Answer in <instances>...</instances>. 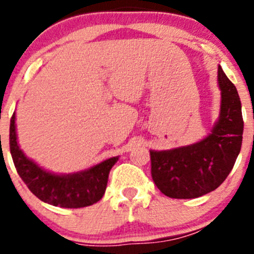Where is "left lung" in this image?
I'll list each match as a JSON object with an SVG mask.
<instances>
[{
    "label": "left lung",
    "mask_w": 254,
    "mask_h": 254,
    "mask_svg": "<svg viewBox=\"0 0 254 254\" xmlns=\"http://www.w3.org/2000/svg\"><path fill=\"white\" fill-rule=\"evenodd\" d=\"M221 90L219 121L199 142L165 151H150L151 177L170 198H197L216 190L229 176L243 141L242 104L237 87L217 69Z\"/></svg>",
    "instance_id": "left-lung-1"
}]
</instances>
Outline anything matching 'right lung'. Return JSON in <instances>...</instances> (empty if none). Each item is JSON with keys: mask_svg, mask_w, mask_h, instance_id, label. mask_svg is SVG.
<instances>
[{"mask_svg": "<svg viewBox=\"0 0 254 254\" xmlns=\"http://www.w3.org/2000/svg\"><path fill=\"white\" fill-rule=\"evenodd\" d=\"M10 151L13 164L31 193L43 202L66 208L86 207L102 199L108 176L118 156L73 174H53L28 159L17 145L15 113L10 122Z\"/></svg>", "mask_w": 254, "mask_h": 254, "instance_id": "obj_1", "label": "right lung"}]
</instances>
